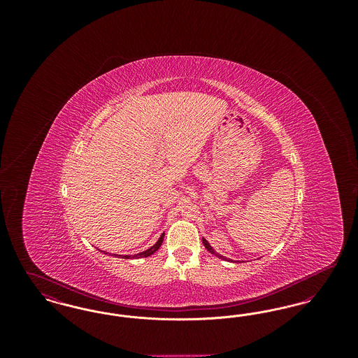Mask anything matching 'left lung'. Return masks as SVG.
I'll return each mask as SVG.
<instances>
[{
    "instance_id": "1",
    "label": "left lung",
    "mask_w": 358,
    "mask_h": 358,
    "mask_svg": "<svg viewBox=\"0 0 358 358\" xmlns=\"http://www.w3.org/2000/svg\"><path fill=\"white\" fill-rule=\"evenodd\" d=\"M203 244H204L205 248H206V250H208L210 254H215V255L217 256V257H220V259H222V260H228V262H232L231 259H228V257H225V256L217 254V252H216V251L212 248V245H210V244H209V243H208V241H206L204 238H203Z\"/></svg>"
}]
</instances>
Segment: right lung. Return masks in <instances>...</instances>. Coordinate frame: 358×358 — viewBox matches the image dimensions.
Masks as SVG:
<instances>
[{"label":"right lung","instance_id":"add662e5","mask_svg":"<svg viewBox=\"0 0 358 358\" xmlns=\"http://www.w3.org/2000/svg\"><path fill=\"white\" fill-rule=\"evenodd\" d=\"M164 236H165V234H162L159 238L155 241V244H153L150 248H148L146 251H143V252H139V254H134V255H122V257H124V259H139V257H148V256L153 255L154 252L161 247V244H162V241H164ZM103 254H107V252H104L102 251ZM115 257H118V254H114Z\"/></svg>","mask_w":358,"mask_h":358}]
</instances>
